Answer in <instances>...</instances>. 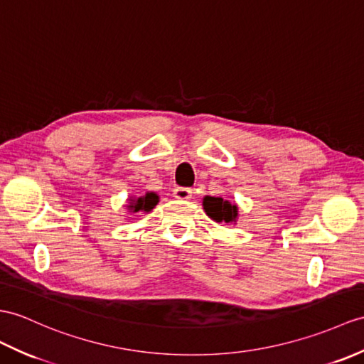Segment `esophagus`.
<instances>
[{"instance_id":"1","label":"esophagus","mask_w":364,"mask_h":364,"mask_svg":"<svg viewBox=\"0 0 364 364\" xmlns=\"http://www.w3.org/2000/svg\"><path fill=\"white\" fill-rule=\"evenodd\" d=\"M173 197L178 200H189L192 197V189L189 188H175L173 189Z\"/></svg>"}]
</instances>
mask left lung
Masks as SVG:
<instances>
[{
  "mask_svg": "<svg viewBox=\"0 0 364 364\" xmlns=\"http://www.w3.org/2000/svg\"><path fill=\"white\" fill-rule=\"evenodd\" d=\"M203 209L209 218H213L217 223H235L237 222L239 208L235 203L230 200H223L222 197H209L203 198Z\"/></svg>",
  "mask_w": 364,
  "mask_h": 364,
  "instance_id": "8db88e82",
  "label": "left lung"
}]
</instances>
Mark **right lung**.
<instances>
[{"label": "right lung", "instance_id": "right-lung-1", "mask_svg": "<svg viewBox=\"0 0 364 364\" xmlns=\"http://www.w3.org/2000/svg\"><path fill=\"white\" fill-rule=\"evenodd\" d=\"M159 201V197L155 192H147L146 196L142 197H130L129 198V205H127V209L129 213H150Z\"/></svg>", "mask_w": 364, "mask_h": 364}]
</instances>
